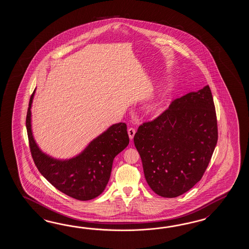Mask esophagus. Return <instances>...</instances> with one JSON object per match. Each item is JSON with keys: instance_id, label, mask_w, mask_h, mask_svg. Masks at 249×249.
I'll return each instance as SVG.
<instances>
[{"instance_id": "1", "label": "esophagus", "mask_w": 249, "mask_h": 249, "mask_svg": "<svg viewBox=\"0 0 249 249\" xmlns=\"http://www.w3.org/2000/svg\"><path fill=\"white\" fill-rule=\"evenodd\" d=\"M135 129L134 128H129V130H128V134H129V138H130V140L132 141L133 137H134V135H135Z\"/></svg>"}]
</instances>
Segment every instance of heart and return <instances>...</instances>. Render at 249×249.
<instances>
[{"mask_svg":"<svg viewBox=\"0 0 249 249\" xmlns=\"http://www.w3.org/2000/svg\"><path fill=\"white\" fill-rule=\"evenodd\" d=\"M165 103H166V94L165 92H162L159 95L156 96L151 101H148L144 107V113L148 117H158L164 111Z\"/></svg>","mask_w":249,"mask_h":249,"instance_id":"heart-1","label":"heart"}]
</instances>
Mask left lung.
<instances>
[{
	"label": "left lung",
	"mask_w": 249,
	"mask_h": 249,
	"mask_svg": "<svg viewBox=\"0 0 249 249\" xmlns=\"http://www.w3.org/2000/svg\"><path fill=\"white\" fill-rule=\"evenodd\" d=\"M218 140L216 113L207 85L176 99L134 135L145 179L159 196L176 197L201 180Z\"/></svg>",
	"instance_id": "obj_1"
}]
</instances>
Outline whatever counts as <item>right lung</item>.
Segmentation results:
<instances>
[{"label": "right lung", "instance_id": "right-lung-1", "mask_svg": "<svg viewBox=\"0 0 249 249\" xmlns=\"http://www.w3.org/2000/svg\"><path fill=\"white\" fill-rule=\"evenodd\" d=\"M34 90L27 109V135L34 162L39 172L57 190L77 200H90L101 195L110 178L116 156L129 144L124 123L115 124L72 159H53L43 153L33 136L31 107Z\"/></svg>", "mask_w": 249, "mask_h": 249}]
</instances>
